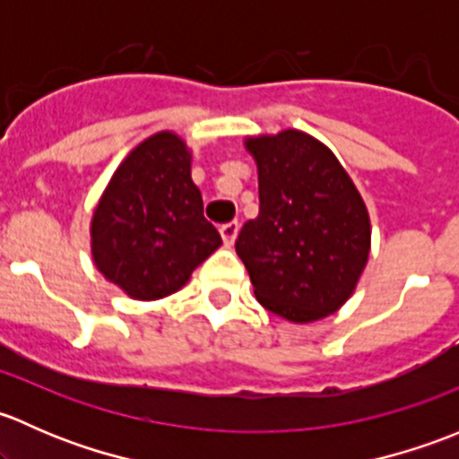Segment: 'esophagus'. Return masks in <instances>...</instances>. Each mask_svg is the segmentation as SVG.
Returning <instances> with one entry per match:
<instances>
[{
  "label": "esophagus",
  "instance_id": "esophagus-1",
  "mask_svg": "<svg viewBox=\"0 0 459 459\" xmlns=\"http://www.w3.org/2000/svg\"><path fill=\"white\" fill-rule=\"evenodd\" d=\"M238 230H239L238 221H229V224L220 226V235H221V239H224L226 247H233L235 238H238Z\"/></svg>",
  "mask_w": 459,
  "mask_h": 459
}]
</instances>
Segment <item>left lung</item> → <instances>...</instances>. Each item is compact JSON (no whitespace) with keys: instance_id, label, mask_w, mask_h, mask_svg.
I'll return each instance as SVG.
<instances>
[{"instance_id":"8db88e82","label":"left lung","mask_w":459,"mask_h":459,"mask_svg":"<svg viewBox=\"0 0 459 459\" xmlns=\"http://www.w3.org/2000/svg\"><path fill=\"white\" fill-rule=\"evenodd\" d=\"M257 164L259 215L235 251L257 302L293 324L340 311L371 253V220L331 148L308 133L247 137Z\"/></svg>"}]
</instances>
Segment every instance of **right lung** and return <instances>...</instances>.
<instances>
[{
  "label": "right lung",
  "mask_w": 459,
  "mask_h": 459,
  "mask_svg": "<svg viewBox=\"0 0 459 459\" xmlns=\"http://www.w3.org/2000/svg\"><path fill=\"white\" fill-rule=\"evenodd\" d=\"M220 244L191 179V151L170 131L155 133L128 152L92 212L97 271L142 302L182 289Z\"/></svg>",
  "instance_id": "obj_1"
}]
</instances>
